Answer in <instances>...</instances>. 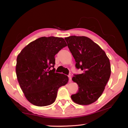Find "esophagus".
I'll list each match as a JSON object with an SVG mask.
<instances>
[{
  "label": "esophagus",
  "mask_w": 128,
  "mask_h": 128,
  "mask_svg": "<svg viewBox=\"0 0 128 128\" xmlns=\"http://www.w3.org/2000/svg\"><path fill=\"white\" fill-rule=\"evenodd\" d=\"M68 77H69V81L70 82L71 80H72V74H69Z\"/></svg>",
  "instance_id": "34e87169"
}]
</instances>
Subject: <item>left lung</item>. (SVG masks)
<instances>
[{
    "instance_id": "8db88e82",
    "label": "left lung",
    "mask_w": 128,
    "mask_h": 128,
    "mask_svg": "<svg viewBox=\"0 0 128 128\" xmlns=\"http://www.w3.org/2000/svg\"><path fill=\"white\" fill-rule=\"evenodd\" d=\"M65 40L76 62V67L83 71L72 78L79 88L71 98L80 105L90 104L101 96L110 79V60L100 46L89 38L72 36Z\"/></svg>"
}]
</instances>
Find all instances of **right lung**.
<instances>
[{"instance_id": "obj_1", "label": "right lung", "mask_w": 128, "mask_h": 128, "mask_svg": "<svg viewBox=\"0 0 128 128\" xmlns=\"http://www.w3.org/2000/svg\"><path fill=\"white\" fill-rule=\"evenodd\" d=\"M67 46L62 38L42 36L30 42L17 58L16 72L27 100L43 107L55 102L59 88L68 82V77L55 73V55Z\"/></svg>"}]
</instances>
